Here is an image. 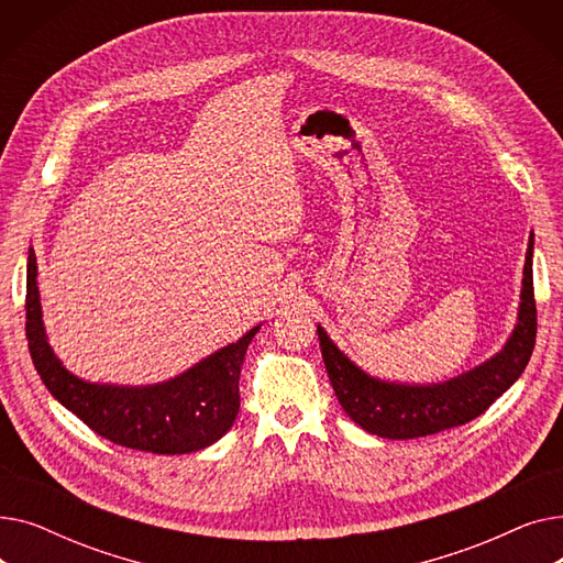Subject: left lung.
<instances>
[{
	"instance_id": "8db88e82",
	"label": "left lung",
	"mask_w": 563,
	"mask_h": 563,
	"mask_svg": "<svg viewBox=\"0 0 563 563\" xmlns=\"http://www.w3.org/2000/svg\"><path fill=\"white\" fill-rule=\"evenodd\" d=\"M531 255H534V242L529 240L518 323L509 342L484 365L448 383L401 386V383L372 378L353 365L323 329L317 327L323 365L346 416L374 435L408 440L461 427L486 412V408L520 378L534 351L537 301Z\"/></svg>"
}]
</instances>
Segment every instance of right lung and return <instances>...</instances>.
Segmentation results:
<instances>
[{
	"mask_svg": "<svg viewBox=\"0 0 563 563\" xmlns=\"http://www.w3.org/2000/svg\"><path fill=\"white\" fill-rule=\"evenodd\" d=\"M36 276V253L29 249L24 306L29 353L52 397L73 410L88 429L113 445L139 452L189 454L210 448L232 427L240 412L242 363L260 327L157 386H98L70 374L52 353L41 319Z\"/></svg>",
	"mask_w": 563,
	"mask_h": 563,
	"instance_id": "right-lung-1",
	"label": "right lung"
}]
</instances>
